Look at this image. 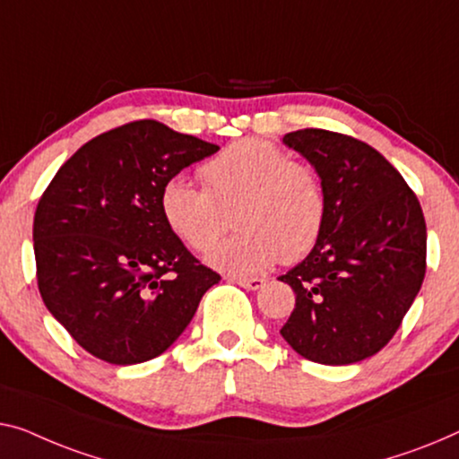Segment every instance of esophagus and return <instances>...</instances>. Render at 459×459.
Masks as SVG:
<instances>
[{
    "instance_id": "esophagus-1",
    "label": "esophagus",
    "mask_w": 459,
    "mask_h": 459,
    "mask_svg": "<svg viewBox=\"0 0 459 459\" xmlns=\"http://www.w3.org/2000/svg\"><path fill=\"white\" fill-rule=\"evenodd\" d=\"M230 280H232V282H235V284L243 286V289H247V290H257V289H262V286L265 284V280H264V278H257V276H251V278L232 276Z\"/></svg>"
}]
</instances>
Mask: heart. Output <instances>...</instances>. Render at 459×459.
Segmentation results:
<instances>
[{
	"label": "heart",
	"instance_id": "heart-1",
	"mask_svg": "<svg viewBox=\"0 0 459 459\" xmlns=\"http://www.w3.org/2000/svg\"><path fill=\"white\" fill-rule=\"evenodd\" d=\"M204 186L175 175L159 197L162 221L197 253L214 247L237 208L243 230L210 253V264L230 273H255L278 259L295 264L319 241L327 216L325 187L316 169L292 160L276 143L245 138L202 164Z\"/></svg>",
	"mask_w": 459,
	"mask_h": 459
}]
</instances>
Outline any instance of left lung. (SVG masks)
I'll return each mask as SVG.
<instances>
[{
	"label": "left lung",
	"mask_w": 459,
	"mask_h": 459,
	"mask_svg": "<svg viewBox=\"0 0 459 459\" xmlns=\"http://www.w3.org/2000/svg\"><path fill=\"white\" fill-rule=\"evenodd\" d=\"M282 142L316 167L327 216L316 247L282 280L295 309L282 338L321 365H352L395 336L427 272L419 197L377 150L352 135L307 127Z\"/></svg>",
	"instance_id": "obj_1"
}]
</instances>
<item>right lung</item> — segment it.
<instances>
[{"label": "right lung", "instance_id": "right-lung-1", "mask_svg": "<svg viewBox=\"0 0 459 459\" xmlns=\"http://www.w3.org/2000/svg\"><path fill=\"white\" fill-rule=\"evenodd\" d=\"M218 150L160 121H132L86 142L43 191L32 224L39 292L92 357H159L221 280L159 206L164 181Z\"/></svg>", "mask_w": 459, "mask_h": 459}]
</instances>
